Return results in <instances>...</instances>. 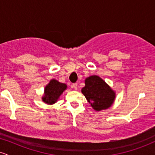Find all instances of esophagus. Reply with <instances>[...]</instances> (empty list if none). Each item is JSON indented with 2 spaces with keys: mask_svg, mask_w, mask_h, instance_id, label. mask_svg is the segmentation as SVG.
Returning a JSON list of instances; mask_svg holds the SVG:
<instances>
[{
  "mask_svg": "<svg viewBox=\"0 0 155 155\" xmlns=\"http://www.w3.org/2000/svg\"><path fill=\"white\" fill-rule=\"evenodd\" d=\"M77 84H76V83H74V84H72V88H74V90H77Z\"/></svg>",
  "mask_w": 155,
  "mask_h": 155,
  "instance_id": "obj_1",
  "label": "esophagus"
}]
</instances>
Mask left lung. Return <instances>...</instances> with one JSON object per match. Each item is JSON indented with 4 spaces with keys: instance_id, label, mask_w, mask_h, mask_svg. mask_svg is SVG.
Wrapping results in <instances>:
<instances>
[{
    "instance_id": "obj_1",
    "label": "left lung",
    "mask_w": 155,
    "mask_h": 155,
    "mask_svg": "<svg viewBox=\"0 0 155 155\" xmlns=\"http://www.w3.org/2000/svg\"><path fill=\"white\" fill-rule=\"evenodd\" d=\"M81 92L95 111L109 108L115 99V92L98 76H89Z\"/></svg>"
}]
</instances>
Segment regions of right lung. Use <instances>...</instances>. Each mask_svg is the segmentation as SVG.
Segmentation results:
<instances>
[{
  "instance_id": "obj_1",
  "label": "right lung",
  "mask_w": 155,
  "mask_h": 155,
  "mask_svg": "<svg viewBox=\"0 0 155 155\" xmlns=\"http://www.w3.org/2000/svg\"><path fill=\"white\" fill-rule=\"evenodd\" d=\"M66 88L67 85L65 84L60 83L55 79H51L45 87L42 101L47 104H54Z\"/></svg>"
}]
</instances>
